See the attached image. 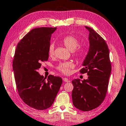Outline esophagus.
Listing matches in <instances>:
<instances>
[{
  "label": "esophagus",
  "instance_id": "1",
  "mask_svg": "<svg viewBox=\"0 0 126 126\" xmlns=\"http://www.w3.org/2000/svg\"><path fill=\"white\" fill-rule=\"evenodd\" d=\"M63 81L64 82H69V79H67V78L66 77H64V78H63Z\"/></svg>",
  "mask_w": 126,
  "mask_h": 126
}]
</instances>
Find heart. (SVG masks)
<instances>
[{
    "label": "heart",
    "instance_id": "b5f03b06",
    "mask_svg": "<svg viewBox=\"0 0 126 126\" xmlns=\"http://www.w3.org/2000/svg\"><path fill=\"white\" fill-rule=\"evenodd\" d=\"M62 43L69 50L72 51L74 57L77 58H80L85 53V49L82 47H77L79 44V41L77 38L73 35H67L63 38ZM55 47L54 44H50L49 46L48 53L50 56L54 55ZM75 67L74 63L71 61L62 62L58 65L57 69L65 75H68L70 73L71 69Z\"/></svg>",
    "mask_w": 126,
    "mask_h": 126
}]
</instances>
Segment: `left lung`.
<instances>
[{"label":"left lung","instance_id":"8db88e82","mask_svg":"<svg viewBox=\"0 0 126 126\" xmlns=\"http://www.w3.org/2000/svg\"><path fill=\"white\" fill-rule=\"evenodd\" d=\"M89 31V52L79 72L87 73V79L72 81L73 89L72 98L73 105L82 111H90L98 107L104 100L111 73L108 47L103 38L91 27Z\"/></svg>","mask_w":126,"mask_h":126}]
</instances>
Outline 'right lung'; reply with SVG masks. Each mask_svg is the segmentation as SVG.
<instances>
[{"label":"right lung","instance_id":"right-lung-1","mask_svg":"<svg viewBox=\"0 0 126 126\" xmlns=\"http://www.w3.org/2000/svg\"><path fill=\"white\" fill-rule=\"evenodd\" d=\"M57 27H38L27 33L17 44L13 61L17 89L23 102L32 108L50 107L59 90L62 79L49 75L47 80L37 69L49 58L51 34Z\"/></svg>","mask_w":126,"mask_h":126}]
</instances>
